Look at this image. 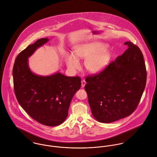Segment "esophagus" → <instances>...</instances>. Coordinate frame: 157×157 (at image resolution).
Listing matches in <instances>:
<instances>
[{"mask_svg":"<svg viewBox=\"0 0 157 157\" xmlns=\"http://www.w3.org/2000/svg\"><path fill=\"white\" fill-rule=\"evenodd\" d=\"M86 85V82L84 80H82V88H84L85 86Z\"/></svg>","mask_w":157,"mask_h":157,"instance_id":"1","label":"esophagus"}]
</instances>
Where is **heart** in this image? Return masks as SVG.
Wrapping results in <instances>:
<instances>
[{
    "label": "heart",
    "mask_w": 157,
    "mask_h": 157,
    "mask_svg": "<svg viewBox=\"0 0 157 157\" xmlns=\"http://www.w3.org/2000/svg\"><path fill=\"white\" fill-rule=\"evenodd\" d=\"M108 45L100 42H92L78 45L74 49V55L67 54L66 63L68 69L75 72L80 66L78 59H84L85 67L91 73L103 70L111 60V52L106 49Z\"/></svg>",
    "instance_id": "b5f03b06"
}]
</instances>
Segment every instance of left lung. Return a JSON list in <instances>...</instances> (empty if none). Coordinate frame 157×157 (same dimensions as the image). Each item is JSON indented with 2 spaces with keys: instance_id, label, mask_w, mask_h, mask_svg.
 Returning a JSON list of instances; mask_svg holds the SVG:
<instances>
[{
  "instance_id": "8db88e82",
  "label": "left lung",
  "mask_w": 157,
  "mask_h": 157,
  "mask_svg": "<svg viewBox=\"0 0 157 157\" xmlns=\"http://www.w3.org/2000/svg\"><path fill=\"white\" fill-rule=\"evenodd\" d=\"M128 48L98 74L86 77L85 89L94 117L109 123L133 113L145 89L147 72L143 55L131 42Z\"/></svg>"
}]
</instances>
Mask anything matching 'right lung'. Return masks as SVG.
I'll list each match as a JSON object with an SVG mask.
<instances>
[{
    "instance_id": "right-lung-1",
    "label": "right lung",
    "mask_w": 157,
    "mask_h": 157,
    "mask_svg": "<svg viewBox=\"0 0 157 157\" xmlns=\"http://www.w3.org/2000/svg\"><path fill=\"white\" fill-rule=\"evenodd\" d=\"M48 41L39 39L17 56L13 69L14 90L19 105L31 118L45 126H56L67 118L72 98L82 83L79 77L60 72L42 76L30 70L28 58Z\"/></svg>"
}]
</instances>
